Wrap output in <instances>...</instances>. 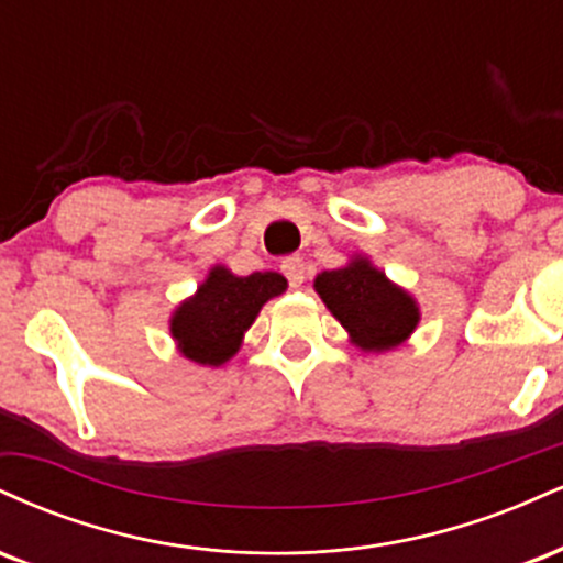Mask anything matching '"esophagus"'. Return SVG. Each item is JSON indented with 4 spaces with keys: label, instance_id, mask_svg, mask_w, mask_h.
<instances>
[{
    "label": "esophagus",
    "instance_id": "esophagus-1",
    "mask_svg": "<svg viewBox=\"0 0 563 563\" xmlns=\"http://www.w3.org/2000/svg\"><path fill=\"white\" fill-rule=\"evenodd\" d=\"M280 269H283V275L288 277L290 288H301L303 277H307V267H303V262L299 260V256H288V260H283Z\"/></svg>",
    "mask_w": 563,
    "mask_h": 563
}]
</instances>
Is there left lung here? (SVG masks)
<instances>
[{
	"instance_id": "1",
	"label": "left lung",
	"mask_w": 563,
	"mask_h": 563,
	"mask_svg": "<svg viewBox=\"0 0 563 563\" xmlns=\"http://www.w3.org/2000/svg\"><path fill=\"white\" fill-rule=\"evenodd\" d=\"M314 290L363 352H389L410 339L421 320L416 299L394 286L367 256H352L346 267L320 273Z\"/></svg>"
}]
</instances>
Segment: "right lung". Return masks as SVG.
I'll return each instance as SVG.
<instances>
[{"mask_svg":"<svg viewBox=\"0 0 563 563\" xmlns=\"http://www.w3.org/2000/svg\"><path fill=\"white\" fill-rule=\"evenodd\" d=\"M286 277L254 273L238 277L217 264L196 294L172 314V339L183 357L198 365L219 367L243 344V333L273 296L286 290Z\"/></svg>","mask_w":563,"mask_h":563,"instance_id":"right-lung-1","label":"right lung"}]
</instances>
